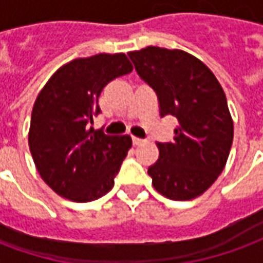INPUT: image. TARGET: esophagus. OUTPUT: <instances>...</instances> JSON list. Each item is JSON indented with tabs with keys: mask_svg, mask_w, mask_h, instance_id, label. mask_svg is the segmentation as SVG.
<instances>
[{
	"mask_svg": "<svg viewBox=\"0 0 263 263\" xmlns=\"http://www.w3.org/2000/svg\"><path fill=\"white\" fill-rule=\"evenodd\" d=\"M141 143H144V140L143 139H139V137H133V144L134 145H139Z\"/></svg>",
	"mask_w": 263,
	"mask_h": 263,
	"instance_id": "esophagus-1",
	"label": "esophagus"
}]
</instances>
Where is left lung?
<instances>
[{
  "instance_id": "8db88e82",
  "label": "left lung",
  "mask_w": 263,
  "mask_h": 263,
  "mask_svg": "<svg viewBox=\"0 0 263 263\" xmlns=\"http://www.w3.org/2000/svg\"><path fill=\"white\" fill-rule=\"evenodd\" d=\"M157 93L160 115L178 119L172 143H157L148 168L153 186L171 200H191L216 182L233 144L234 123L226 93L210 68L186 51L148 46L127 53Z\"/></svg>"
}]
</instances>
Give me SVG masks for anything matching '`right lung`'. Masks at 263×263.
<instances>
[{"instance_id": "1", "label": "right lung", "mask_w": 263, "mask_h": 263, "mask_svg": "<svg viewBox=\"0 0 263 263\" xmlns=\"http://www.w3.org/2000/svg\"><path fill=\"white\" fill-rule=\"evenodd\" d=\"M133 71L124 53H101L61 66L34 101L28 141L42 179L64 199L97 200L115 185L130 136L92 127L105 85Z\"/></svg>"}]
</instances>
